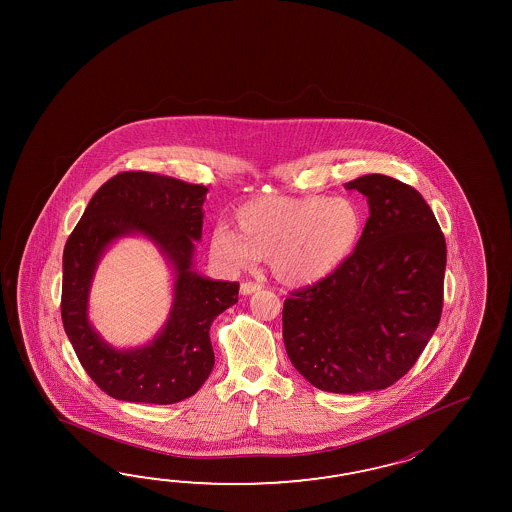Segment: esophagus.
I'll list each match as a JSON object with an SVG mask.
<instances>
[{"mask_svg": "<svg viewBox=\"0 0 512 512\" xmlns=\"http://www.w3.org/2000/svg\"><path fill=\"white\" fill-rule=\"evenodd\" d=\"M241 294H252L256 293V291H260L261 289V283L258 282H243L241 283Z\"/></svg>", "mask_w": 512, "mask_h": 512, "instance_id": "1", "label": "esophagus"}]
</instances>
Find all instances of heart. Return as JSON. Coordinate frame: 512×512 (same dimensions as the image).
Masks as SVG:
<instances>
[{
    "mask_svg": "<svg viewBox=\"0 0 512 512\" xmlns=\"http://www.w3.org/2000/svg\"><path fill=\"white\" fill-rule=\"evenodd\" d=\"M238 232L218 225L210 234L212 258L230 269H247L267 258L285 285L315 283L335 271L359 245L364 216L346 196H267L243 203Z\"/></svg>",
    "mask_w": 512,
    "mask_h": 512,
    "instance_id": "b5f03b06",
    "label": "heart"
}]
</instances>
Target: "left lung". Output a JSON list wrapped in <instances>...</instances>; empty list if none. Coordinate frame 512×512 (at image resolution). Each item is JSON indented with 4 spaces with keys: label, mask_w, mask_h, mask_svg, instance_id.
<instances>
[{
    "label": "left lung",
    "mask_w": 512,
    "mask_h": 512,
    "mask_svg": "<svg viewBox=\"0 0 512 512\" xmlns=\"http://www.w3.org/2000/svg\"><path fill=\"white\" fill-rule=\"evenodd\" d=\"M368 197L355 252L298 287L282 311L294 368L318 390H384L412 370L443 311L446 243L414 186L381 174L346 185Z\"/></svg>",
    "instance_id": "obj_1"
}]
</instances>
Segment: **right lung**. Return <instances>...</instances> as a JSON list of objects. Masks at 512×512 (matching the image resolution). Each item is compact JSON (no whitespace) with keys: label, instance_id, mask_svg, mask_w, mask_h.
<instances>
[{"label":"right lung","instance_id":"1","mask_svg":"<svg viewBox=\"0 0 512 512\" xmlns=\"http://www.w3.org/2000/svg\"><path fill=\"white\" fill-rule=\"evenodd\" d=\"M207 186L153 172H120L91 197L67 238L62 322L87 375L109 397L128 403L185 401L214 368L210 324L238 302V282H212L190 271L194 240L203 230ZM128 231L152 237L175 261V309L164 333L135 352L109 349L86 322V293L97 258Z\"/></svg>","mask_w":512,"mask_h":512}]
</instances>
